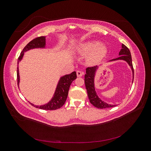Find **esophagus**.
<instances>
[{"instance_id":"1","label":"esophagus","mask_w":151,"mask_h":151,"mask_svg":"<svg viewBox=\"0 0 151 151\" xmlns=\"http://www.w3.org/2000/svg\"><path fill=\"white\" fill-rule=\"evenodd\" d=\"M76 73H77V76L78 77H82V76L83 75V72H81V71H80V70H77Z\"/></svg>"}]
</instances>
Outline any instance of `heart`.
<instances>
[{
	"instance_id": "heart-1",
	"label": "heart",
	"mask_w": 151,
	"mask_h": 151,
	"mask_svg": "<svg viewBox=\"0 0 151 151\" xmlns=\"http://www.w3.org/2000/svg\"><path fill=\"white\" fill-rule=\"evenodd\" d=\"M77 52L81 55H88V62L91 65L97 64L102 60L108 53L107 48L97 41L88 42L81 44Z\"/></svg>"
}]
</instances>
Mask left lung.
I'll return each instance as SVG.
<instances>
[{
  "label": "left lung",
  "instance_id": "obj_1",
  "mask_svg": "<svg viewBox=\"0 0 151 151\" xmlns=\"http://www.w3.org/2000/svg\"><path fill=\"white\" fill-rule=\"evenodd\" d=\"M119 55H120L119 57L112 59V60H109V62H113V61H116V60H124L127 62L128 64H129V66L130 67L132 71V76H133L132 83H133L134 71L133 65H132V56H131V53L129 49L125 45L123 44L122 45V49L119 52ZM98 67H99L98 66L88 67L86 70V74H85V76H84V83H85L86 88L87 90V93H88L89 101L93 105V106L100 109L115 106L116 104L115 105L109 104L102 101V100L98 97L96 92L95 87H94V77L96 75V72Z\"/></svg>",
  "mask_w": 151,
  "mask_h": 151
}]
</instances>
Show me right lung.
I'll return each instance as SVG.
<instances>
[{
    "instance_id": "1",
    "label": "right lung",
    "mask_w": 151,
    "mask_h": 151,
    "mask_svg": "<svg viewBox=\"0 0 151 151\" xmlns=\"http://www.w3.org/2000/svg\"><path fill=\"white\" fill-rule=\"evenodd\" d=\"M45 45H46V37L45 36H40V37L36 38L31 41L29 43L26 45V46L21 52L20 56L18 58L17 65L19 64V62L22 60L25 52L34 48H45ZM17 69V85L19 86L20 77L19 74V67H18V65ZM76 78L77 75L76 72L75 71L72 72L70 74H67L61 77L57 86L53 96L52 97L51 100L47 104L41 105V106H36V105H35L29 102V103L36 108L45 109V110H55V109L61 108L65 104L70 84H72V81H74Z\"/></svg>"
}]
</instances>
